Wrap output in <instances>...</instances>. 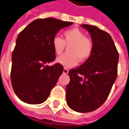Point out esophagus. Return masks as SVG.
Returning <instances> with one entry per match:
<instances>
[{"mask_svg":"<svg viewBox=\"0 0 129 129\" xmlns=\"http://www.w3.org/2000/svg\"><path fill=\"white\" fill-rule=\"evenodd\" d=\"M68 72H69V70L66 69V68H64V70H63V73L64 74V75H67V74H68Z\"/></svg>","mask_w":129,"mask_h":129,"instance_id":"34e87169","label":"esophagus"}]
</instances>
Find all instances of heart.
<instances>
[{
	"label": "heart",
	"mask_w": 129,
	"mask_h": 129,
	"mask_svg": "<svg viewBox=\"0 0 129 129\" xmlns=\"http://www.w3.org/2000/svg\"><path fill=\"white\" fill-rule=\"evenodd\" d=\"M64 40L59 36H55L52 39V45L55 53L61 54L68 47V53L64 54L57 58V62L64 67L70 68L75 66L78 60L84 62L91 56L93 51V42L87 38L85 33L77 27L66 30L64 33Z\"/></svg>",
	"instance_id": "heart-1"
}]
</instances>
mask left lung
<instances>
[{
    "mask_svg": "<svg viewBox=\"0 0 129 129\" xmlns=\"http://www.w3.org/2000/svg\"><path fill=\"white\" fill-rule=\"evenodd\" d=\"M81 27L89 33L93 51L85 62L69 72L66 100L72 110L87 113L101 107L109 96L117 77L119 53L106 31L86 24Z\"/></svg>",
    "mask_w": 129,
    "mask_h": 129,
    "instance_id": "8db88e82",
    "label": "left lung"
}]
</instances>
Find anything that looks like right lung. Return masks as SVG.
<instances>
[{
  "label": "right lung",
  "instance_id": "right-lung-1",
  "mask_svg": "<svg viewBox=\"0 0 129 129\" xmlns=\"http://www.w3.org/2000/svg\"><path fill=\"white\" fill-rule=\"evenodd\" d=\"M56 18L37 19L18 35L12 54L11 83L15 94L23 102H45L62 74V65L54 61L52 39L59 30L72 25Z\"/></svg>",
  "mask_w": 129,
  "mask_h": 129
}]
</instances>
